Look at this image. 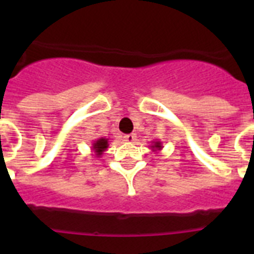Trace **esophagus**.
Here are the masks:
<instances>
[{"label": "esophagus", "mask_w": 254, "mask_h": 254, "mask_svg": "<svg viewBox=\"0 0 254 254\" xmlns=\"http://www.w3.org/2000/svg\"><path fill=\"white\" fill-rule=\"evenodd\" d=\"M135 138H137V137H135L134 133H131V134H125V135H124V141H125V142H127V143L134 142Z\"/></svg>", "instance_id": "1"}]
</instances>
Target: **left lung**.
Listing matches in <instances>:
<instances>
[{"label": "left lung", "mask_w": 254, "mask_h": 254, "mask_svg": "<svg viewBox=\"0 0 254 254\" xmlns=\"http://www.w3.org/2000/svg\"><path fill=\"white\" fill-rule=\"evenodd\" d=\"M153 145H150V149L153 151H161L162 150V142L161 141H153Z\"/></svg>", "instance_id": "8db88e82"}]
</instances>
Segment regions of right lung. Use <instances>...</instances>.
I'll use <instances>...</instances> for the list:
<instances>
[{
  "mask_svg": "<svg viewBox=\"0 0 254 254\" xmlns=\"http://www.w3.org/2000/svg\"><path fill=\"white\" fill-rule=\"evenodd\" d=\"M108 146H109V143H108V138H104V137H101V138H97L95 142L92 143V150H93V153H95L96 157L99 158V157H101V155L104 154V151L107 150Z\"/></svg>",
  "mask_w": 254,
  "mask_h": 254,
  "instance_id": "1",
  "label": "right lung"
}]
</instances>
